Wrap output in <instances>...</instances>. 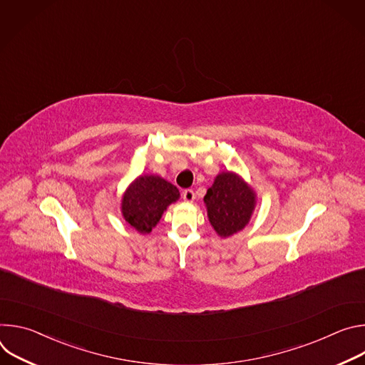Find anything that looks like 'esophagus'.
Returning <instances> with one entry per match:
<instances>
[{
	"label": "esophagus",
	"instance_id": "34e87169",
	"mask_svg": "<svg viewBox=\"0 0 365 365\" xmlns=\"http://www.w3.org/2000/svg\"><path fill=\"white\" fill-rule=\"evenodd\" d=\"M182 196H183V199H185L186 202H193V200H195V192H193V189H185V190L182 192Z\"/></svg>",
	"mask_w": 365,
	"mask_h": 365
}]
</instances>
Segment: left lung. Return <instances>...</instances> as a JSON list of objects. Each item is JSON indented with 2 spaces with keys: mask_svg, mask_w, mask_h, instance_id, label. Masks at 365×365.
<instances>
[{
  "mask_svg": "<svg viewBox=\"0 0 365 365\" xmlns=\"http://www.w3.org/2000/svg\"><path fill=\"white\" fill-rule=\"evenodd\" d=\"M203 200L214 230L221 237H230L248 224L254 211L255 193L240 176L225 172L215 178Z\"/></svg>",
  "mask_w": 365,
  "mask_h": 365,
  "instance_id": "8db88e82",
  "label": "left lung"
}]
</instances>
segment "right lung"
<instances>
[{
  "label": "right lung",
  "mask_w": 365,
  "mask_h": 365,
  "mask_svg": "<svg viewBox=\"0 0 365 365\" xmlns=\"http://www.w3.org/2000/svg\"><path fill=\"white\" fill-rule=\"evenodd\" d=\"M179 199V189L159 176H140L123 197L124 220L141 234L155 227L166 207Z\"/></svg>",
  "instance_id": "1"
}]
</instances>
